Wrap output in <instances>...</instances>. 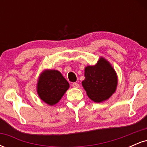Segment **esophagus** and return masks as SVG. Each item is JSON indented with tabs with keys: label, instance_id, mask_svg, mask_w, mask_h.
Wrapping results in <instances>:
<instances>
[{
	"label": "esophagus",
	"instance_id": "esophagus-1",
	"mask_svg": "<svg viewBox=\"0 0 147 147\" xmlns=\"http://www.w3.org/2000/svg\"><path fill=\"white\" fill-rule=\"evenodd\" d=\"M72 87L75 88H79V84H77V83H76V82H75V83L72 84Z\"/></svg>",
	"mask_w": 147,
	"mask_h": 147
}]
</instances>
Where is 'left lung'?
Returning a JSON list of instances; mask_svg holds the SVG:
<instances>
[{"label": "left lung", "instance_id": "obj_1", "mask_svg": "<svg viewBox=\"0 0 147 147\" xmlns=\"http://www.w3.org/2000/svg\"><path fill=\"white\" fill-rule=\"evenodd\" d=\"M84 77L82 86L88 97L95 102L107 100L117 89V73L110 62L102 57L95 65L86 67Z\"/></svg>", "mask_w": 147, "mask_h": 147}]
</instances>
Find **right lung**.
Listing matches in <instances>:
<instances>
[{
	"instance_id": "obj_1",
	"label": "right lung",
	"mask_w": 147,
	"mask_h": 147,
	"mask_svg": "<svg viewBox=\"0 0 147 147\" xmlns=\"http://www.w3.org/2000/svg\"><path fill=\"white\" fill-rule=\"evenodd\" d=\"M69 87V83L59 70L46 69L38 77L36 91L43 102L54 106L59 102Z\"/></svg>"
}]
</instances>
